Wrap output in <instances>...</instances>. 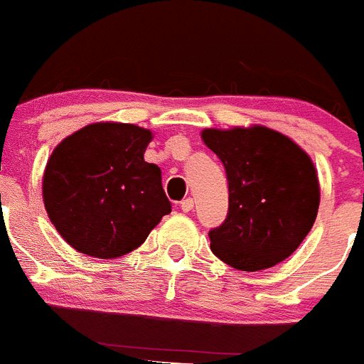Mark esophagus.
Listing matches in <instances>:
<instances>
[{
    "mask_svg": "<svg viewBox=\"0 0 364 364\" xmlns=\"http://www.w3.org/2000/svg\"><path fill=\"white\" fill-rule=\"evenodd\" d=\"M180 208H182V211H184V213H189V211H191L193 208H195V200H193L191 197L184 198V200L180 202Z\"/></svg>",
    "mask_w": 364,
    "mask_h": 364,
    "instance_id": "1",
    "label": "esophagus"
}]
</instances>
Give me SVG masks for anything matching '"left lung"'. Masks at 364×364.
<instances>
[{
    "mask_svg": "<svg viewBox=\"0 0 364 364\" xmlns=\"http://www.w3.org/2000/svg\"><path fill=\"white\" fill-rule=\"evenodd\" d=\"M202 140L224 164L230 208L210 231L211 252L231 268H272L301 246L321 202L310 154L264 125L204 129Z\"/></svg>",
    "mask_w": 364,
    "mask_h": 364,
    "instance_id": "8db88e82",
    "label": "left lung"
}]
</instances>
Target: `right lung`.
Returning <instances> with one entry per match:
<instances>
[{
  "instance_id": "add662e5",
  "label": "right lung",
  "mask_w": 364,
  "mask_h": 364,
  "mask_svg": "<svg viewBox=\"0 0 364 364\" xmlns=\"http://www.w3.org/2000/svg\"><path fill=\"white\" fill-rule=\"evenodd\" d=\"M149 129L96 122L63 138L43 173V204L69 246L96 259L136 250L171 202L160 167L144 160Z\"/></svg>"
}]
</instances>
